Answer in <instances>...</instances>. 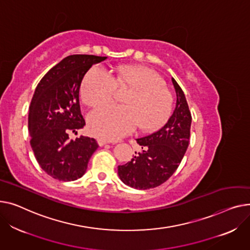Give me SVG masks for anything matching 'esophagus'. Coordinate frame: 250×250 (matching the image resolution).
<instances>
[{
	"mask_svg": "<svg viewBox=\"0 0 250 250\" xmlns=\"http://www.w3.org/2000/svg\"><path fill=\"white\" fill-rule=\"evenodd\" d=\"M109 142L107 141V140H105V139H98V144H99V146H104V145H106V144H108Z\"/></svg>",
	"mask_w": 250,
	"mask_h": 250,
	"instance_id": "1",
	"label": "esophagus"
}]
</instances>
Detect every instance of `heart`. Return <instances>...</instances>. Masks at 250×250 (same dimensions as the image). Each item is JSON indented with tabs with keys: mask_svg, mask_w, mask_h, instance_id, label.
I'll return each instance as SVG.
<instances>
[{
	"mask_svg": "<svg viewBox=\"0 0 250 250\" xmlns=\"http://www.w3.org/2000/svg\"><path fill=\"white\" fill-rule=\"evenodd\" d=\"M116 89L129 93L121 106H106L87 117L90 133L101 139L115 140L131 133L137 126L151 132L169 118L172 99L157 73L142 66H122L112 78L100 66L87 70L81 84V97L89 107H100L113 100Z\"/></svg>",
	"mask_w": 250,
	"mask_h": 250,
	"instance_id": "b5f03b06",
	"label": "heart"
}]
</instances>
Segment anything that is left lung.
I'll return each instance as SVG.
<instances>
[{"instance_id":"8db88e82","label":"left lung","mask_w":250,"mask_h":250,"mask_svg":"<svg viewBox=\"0 0 250 250\" xmlns=\"http://www.w3.org/2000/svg\"><path fill=\"white\" fill-rule=\"evenodd\" d=\"M171 82L177 103L169 119L154 133L137 138L141 151L126 165L118 167L120 180L131 188L148 189L167 182L188 149L192 116L181 86L174 79Z\"/></svg>"}]
</instances>
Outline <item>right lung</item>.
Wrapping results in <instances>:
<instances>
[{"instance_id":"obj_1","label":"right lung","mask_w":250,"mask_h":250,"mask_svg":"<svg viewBox=\"0 0 250 250\" xmlns=\"http://www.w3.org/2000/svg\"><path fill=\"white\" fill-rule=\"evenodd\" d=\"M106 56L69 55L53 66L38 83L29 107L30 144L41 168L55 180L71 182L82 178L99 145L94 138L78 133L85 122L81 114L80 87L93 64Z\"/></svg>"}]
</instances>
